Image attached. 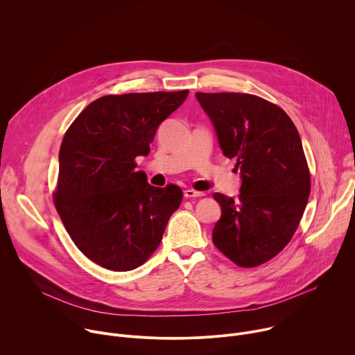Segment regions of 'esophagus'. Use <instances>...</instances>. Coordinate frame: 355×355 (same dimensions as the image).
Returning <instances> with one entry per match:
<instances>
[{
  "mask_svg": "<svg viewBox=\"0 0 355 355\" xmlns=\"http://www.w3.org/2000/svg\"><path fill=\"white\" fill-rule=\"evenodd\" d=\"M184 196L185 198H198V196H204V192H198L193 189H185Z\"/></svg>",
  "mask_w": 355,
  "mask_h": 355,
  "instance_id": "obj_1",
  "label": "esophagus"
}]
</instances>
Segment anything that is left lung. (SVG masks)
Returning <instances> with one entry per match:
<instances>
[{
  "mask_svg": "<svg viewBox=\"0 0 355 355\" xmlns=\"http://www.w3.org/2000/svg\"><path fill=\"white\" fill-rule=\"evenodd\" d=\"M195 96L241 177L237 200L214 193L222 208L214 244L239 267L261 266L291 241L308 204L311 174L299 133L285 111L257 95Z\"/></svg>",
  "mask_w": 355,
  "mask_h": 355,
  "instance_id": "obj_1",
  "label": "left lung"
}]
</instances>
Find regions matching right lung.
<instances>
[{"label": "right lung", "mask_w": 355, "mask_h": 355, "mask_svg": "<svg viewBox=\"0 0 355 355\" xmlns=\"http://www.w3.org/2000/svg\"><path fill=\"white\" fill-rule=\"evenodd\" d=\"M187 95L188 89L105 95L67 129L55 207L74 244L95 264L130 271L159 247L182 191L150 185L135 170V159L150 153L157 128Z\"/></svg>", "instance_id": "1"}]
</instances>
